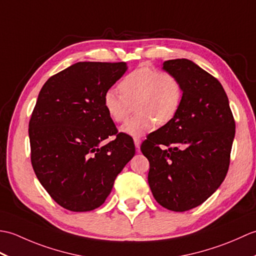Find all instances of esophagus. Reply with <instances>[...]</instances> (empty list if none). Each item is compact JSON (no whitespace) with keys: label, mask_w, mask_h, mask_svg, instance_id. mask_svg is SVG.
<instances>
[{"label":"esophagus","mask_w":256,"mask_h":256,"mask_svg":"<svg viewBox=\"0 0 256 256\" xmlns=\"http://www.w3.org/2000/svg\"><path fill=\"white\" fill-rule=\"evenodd\" d=\"M134 144H135V148H136L138 152H140V138H134Z\"/></svg>","instance_id":"esophagus-1"}]
</instances>
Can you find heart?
I'll return each instance as SVG.
<instances>
[{
  "label": "heart",
  "instance_id": "obj_1",
  "mask_svg": "<svg viewBox=\"0 0 256 256\" xmlns=\"http://www.w3.org/2000/svg\"><path fill=\"white\" fill-rule=\"evenodd\" d=\"M122 94L108 90L103 96V106L114 122L121 123L134 110L136 114L121 128V132L140 136L150 132L156 122L168 123L176 116L182 99L179 80L170 72L140 67L124 77L118 84Z\"/></svg>",
  "mask_w": 256,
  "mask_h": 256
}]
</instances>
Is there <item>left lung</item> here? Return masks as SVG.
<instances>
[{"mask_svg":"<svg viewBox=\"0 0 256 256\" xmlns=\"http://www.w3.org/2000/svg\"><path fill=\"white\" fill-rule=\"evenodd\" d=\"M162 69L180 82L182 103L140 150L150 162L148 184L155 200L182 212L204 202L224 180L236 122L224 86L198 64L172 59Z\"/></svg>","mask_w":256,"mask_h":256,"instance_id":"left-lung-1","label":"left lung"}]
</instances>
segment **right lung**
I'll return each instance as SVG.
<instances>
[{
  "instance_id": "add662e5",
  "label": "right lung",
  "mask_w": 256,
  "mask_h": 256,
  "mask_svg": "<svg viewBox=\"0 0 256 256\" xmlns=\"http://www.w3.org/2000/svg\"><path fill=\"white\" fill-rule=\"evenodd\" d=\"M126 62L74 64L46 81L30 121V160L46 192L62 208L84 212L104 202L135 155L133 138L118 133L103 96Z\"/></svg>"
}]
</instances>
